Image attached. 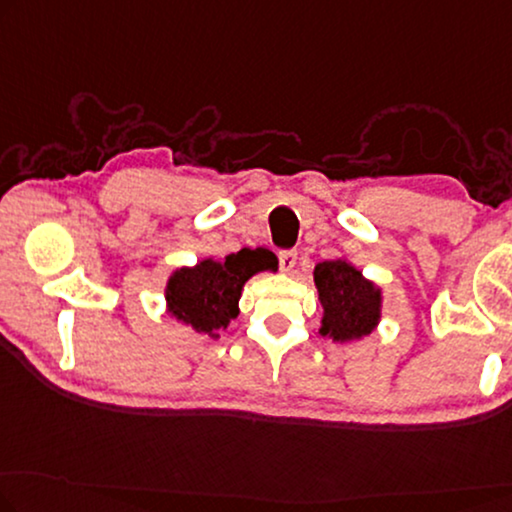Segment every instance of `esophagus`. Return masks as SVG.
Returning <instances> with one entry per match:
<instances>
[{
    "label": "esophagus",
    "instance_id": "obj_1",
    "mask_svg": "<svg viewBox=\"0 0 512 512\" xmlns=\"http://www.w3.org/2000/svg\"><path fill=\"white\" fill-rule=\"evenodd\" d=\"M278 259H280V269L282 271H292L296 266V250H280Z\"/></svg>",
    "mask_w": 512,
    "mask_h": 512
}]
</instances>
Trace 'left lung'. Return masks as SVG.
<instances>
[{
    "instance_id": "left-lung-1",
    "label": "left lung",
    "mask_w": 512,
    "mask_h": 512,
    "mask_svg": "<svg viewBox=\"0 0 512 512\" xmlns=\"http://www.w3.org/2000/svg\"><path fill=\"white\" fill-rule=\"evenodd\" d=\"M315 285L324 305L322 335H331L335 342H347L375 329L381 294L352 264L342 259L317 264Z\"/></svg>"
}]
</instances>
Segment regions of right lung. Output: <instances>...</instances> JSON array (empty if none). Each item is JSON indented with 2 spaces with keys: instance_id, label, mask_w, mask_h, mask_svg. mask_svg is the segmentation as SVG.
<instances>
[{
  "instance_id": "1",
  "label": "right lung",
  "mask_w": 512,
  "mask_h": 512,
  "mask_svg": "<svg viewBox=\"0 0 512 512\" xmlns=\"http://www.w3.org/2000/svg\"><path fill=\"white\" fill-rule=\"evenodd\" d=\"M278 259L266 248H241L225 259H204L195 269H181L167 282V305L197 333L218 338L220 329L239 315L243 282L257 271L276 269Z\"/></svg>"
}]
</instances>
